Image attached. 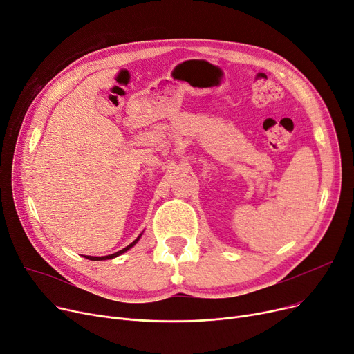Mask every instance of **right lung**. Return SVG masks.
Segmentation results:
<instances>
[{
	"mask_svg": "<svg viewBox=\"0 0 354 354\" xmlns=\"http://www.w3.org/2000/svg\"><path fill=\"white\" fill-rule=\"evenodd\" d=\"M142 233H144V230L140 233V236L133 241L132 243H129L127 248H124V249H121V250H118V252H115V254H112V255H106V257H88V255H85V258L86 259H91V261H105V259H112V258H115V257H118V255H122V254H125V252L128 250V249H131L133 245H136L138 241H140V238L142 236Z\"/></svg>",
	"mask_w": 354,
	"mask_h": 354,
	"instance_id": "right-lung-1",
	"label": "right lung"
}]
</instances>
